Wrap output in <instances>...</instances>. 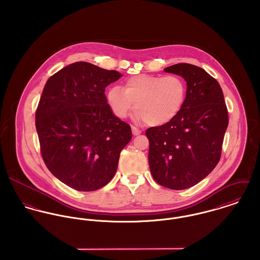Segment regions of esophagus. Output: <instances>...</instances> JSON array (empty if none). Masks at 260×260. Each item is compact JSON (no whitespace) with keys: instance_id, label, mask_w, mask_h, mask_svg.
Masks as SVG:
<instances>
[{"instance_id":"obj_1","label":"esophagus","mask_w":260,"mask_h":260,"mask_svg":"<svg viewBox=\"0 0 260 260\" xmlns=\"http://www.w3.org/2000/svg\"><path fill=\"white\" fill-rule=\"evenodd\" d=\"M131 129H132L133 135H135V136H137V135H139V134L141 133V130H139L138 128H136V127H134V126H131Z\"/></svg>"}]
</instances>
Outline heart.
Masks as SVG:
<instances>
[{"mask_svg": "<svg viewBox=\"0 0 260 260\" xmlns=\"http://www.w3.org/2000/svg\"><path fill=\"white\" fill-rule=\"evenodd\" d=\"M185 97V82L176 75H135L124 82L123 89L113 86L106 94L107 103L117 118H126L134 108L136 121H145L154 127L174 119Z\"/></svg>", "mask_w": 260, "mask_h": 260, "instance_id": "obj_1", "label": "heart"}]
</instances>
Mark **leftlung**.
Segmentation results:
<instances>
[{
    "instance_id": "8db88e82",
    "label": "left lung",
    "mask_w": 260,
    "mask_h": 260,
    "mask_svg": "<svg viewBox=\"0 0 260 260\" xmlns=\"http://www.w3.org/2000/svg\"><path fill=\"white\" fill-rule=\"evenodd\" d=\"M187 85L184 104L170 122L146 130L154 180L173 190L196 185L217 165L228 113L219 83L200 67L180 63L164 69Z\"/></svg>"
}]
</instances>
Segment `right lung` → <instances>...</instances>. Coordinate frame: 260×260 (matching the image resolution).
I'll use <instances>...</instances> for the list:
<instances>
[{"mask_svg": "<svg viewBox=\"0 0 260 260\" xmlns=\"http://www.w3.org/2000/svg\"><path fill=\"white\" fill-rule=\"evenodd\" d=\"M122 77L76 62L47 81L36 112L43 160L50 172L78 191H94L114 177L130 126L107 103L105 88Z\"/></svg>", "mask_w": 260, "mask_h": 260, "instance_id": "obj_1", "label": "right lung"}]
</instances>
